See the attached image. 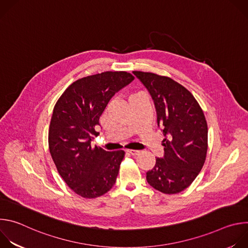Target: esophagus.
Listing matches in <instances>:
<instances>
[{
	"instance_id": "1",
	"label": "esophagus",
	"mask_w": 248,
	"mask_h": 248,
	"mask_svg": "<svg viewBox=\"0 0 248 248\" xmlns=\"http://www.w3.org/2000/svg\"><path fill=\"white\" fill-rule=\"evenodd\" d=\"M127 152H128L129 154H131L132 156H136V155H138V154L140 153L139 150H134V149H128Z\"/></svg>"
}]
</instances>
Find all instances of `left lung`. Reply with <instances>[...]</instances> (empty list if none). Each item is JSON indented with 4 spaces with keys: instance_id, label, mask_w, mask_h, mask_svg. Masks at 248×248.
<instances>
[{
    "instance_id": "left-lung-1",
    "label": "left lung",
    "mask_w": 248,
    "mask_h": 248,
    "mask_svg": "<svg viewBox=\"0 0 248 248\" xmlns=\"http://www.w3.org/2000/svg\"><path fill=\"white\" fill-rule=\"evenodd\" d=\"M133 75L149 91L157 112L158 125L167 136L165 155L146 172L148 184L165 194L187 188L200 172L207 155L208 126L194 96L173 79L135 70Z\"/></svg>"
}]
</instances>
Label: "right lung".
<instances>
[{"instance_id":"add662e5","label":"right lung","mask_w":248,"mask_h":248,"mask_svg":"<svg viewBox=\"0 0 248 248\" xmlns=\"http://www.w3.org/2000/svg\"><path fill=\"white\" fill-rule=\"evenodd\" d=\"M134 77L126 72H104L78 79L57 101L49 127L52 159L62 180L78 195L96 198L115 185L124 150L92 146L99 119L111 98Z\"/></svg>"}]
</instances>
